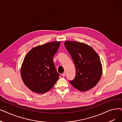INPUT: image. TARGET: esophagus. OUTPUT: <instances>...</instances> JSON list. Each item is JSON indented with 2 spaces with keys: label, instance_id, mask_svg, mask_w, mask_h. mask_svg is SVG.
Here are the masks:
<instances>
[{
  "label": "esophagus",
  "instance_id": "obj_1",
  "mask_svg": "<svg viewBox=\"0 0 122 122\" xmlns=\"http://www.w3.org/2000/svg\"><path fill=\"white\" fill-rule=\"evenodd\" d=\"M62 75L63 77H64L65 76V73H63L62 74Z\"/></svg>",
  "mask_w": 122,
  "mask_h": 122
}]
</instances>
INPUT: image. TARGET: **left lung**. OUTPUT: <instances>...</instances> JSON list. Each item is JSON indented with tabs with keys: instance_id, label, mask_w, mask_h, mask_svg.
<instances>
[{
	"instance_id": "left-lung-1",
	"label": "left lung",
	"mask_w": 122,
	"mask_h": 122,
	"mask_svg": "<svg viewBox=\"0 0 122 122\" xmlns=\"http://www.w3.org/2000/svg\"><path fill=\"white\" fill-rule=\"evenodd\" d=\"M64 45L76 67L75 77L69 82L82 92L95 87L102 74V65L97 53L90 46L77 41H66Z\"/></svg>"
}]
</instances>
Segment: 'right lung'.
I'll return each mask as SVG.
<instances>
[{"label":"right lung","mask_w":122,"mask_h":122,"mask_svg":"<svg viewBox=\"0 0 122 122\" xmlns=\"http://www.w3.org/2000/svg\"><path fill=\"white\" fill-rule=\"evenodd\" d=\"M60 43L54 41L35 47L25 56L21 76L32 91L41 94L48 92L59 79L53 59Z\"/></svg>","instance_id":"obj_1"}]
</instances>
